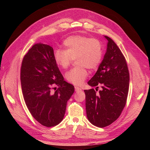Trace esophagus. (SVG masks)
<instances>
[{"label":"esophagus","instance_id":"obj_1","mask_svg":"<svg viewBox=\"0 0 150 150\" xmlns=\"http://www.w3.org/2000/svg\"><path fill=\"white\" fill-rule=\"evenodd\" d=\"M74 89H75V91H81V89L78 87V86H75Z\"/></svg>","mask_w":150,"mask_h":150}]
</instances>
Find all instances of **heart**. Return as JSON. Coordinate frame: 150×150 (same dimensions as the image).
Instances as JSON below:
<instances>
[{"label":"heart","mask_w":150,"mask_h":150,"mask_svg":"<svg viewBox=\"0 0 150 150\" xmlns=\"http://www.w3.org/2000/svg\"><path fill=\"white\" fill-rule=\"evenodd\" d=\"M65 49L54 52V59L62 69H66L76 59L77 66L66 72V79L74 84H83L88 76L87 69H98L103 57V47L99 40L83 35H72L64 40Z\"/></svg>","instance_id":"obj_1"}]
</instances>
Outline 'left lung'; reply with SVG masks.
Returning a JSON list of instances; mask_svg holds the SVG:
<instances>
[{"instance_id": "8db88e82", "label": "left lung", "mask_w": 150, "mask_h": 150, "mask_svg": "<svg viewBox=\"0 0 150 150\" xmlns=\"http://www.w3.org/2000/svg\"><path fill=\"white\" fill-rule=\"evenodd\" d=\"M107 51L96 74L88 84L94 89L84 90L86 115L90 122L104 128L115 121L126 105L129 74L126 59L116 44L108 36ZM100 85L102 89L97 94Z\"/></svg>"}]
</instances>
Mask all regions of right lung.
<instances>
[{
    "label": "right lung",
    "instance_id": "add662e5",
    "mask_svg": "<svg viewBox=\"0 0 150 150\" xmlns=\"http://www.w3.org/2000/svg\"><path fill=\"white\" fill-rule=\"evenodd\" d=\"M21 81L25 104L34 118L46 127L61 122L74 88L64 81L52 47L38 43L29 50L22 61Z\"/></svg>",
    "mask_w": 150,
    "mask_h": 150
}]
</instances>
